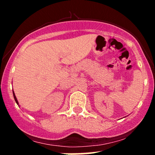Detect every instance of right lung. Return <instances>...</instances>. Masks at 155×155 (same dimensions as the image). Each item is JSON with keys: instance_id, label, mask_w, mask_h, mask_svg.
<instances>
[{"instance_id": "1", "label": "right lung", "mask_w": 155, "mask_h": 155, "mask_svg": "<svg viewBox=\"0 0 155 155\" xmlns=\"http://www.w3.org/2000/svg\"><path fill=\"white\" fill-rule=\"evenodd\" d=\"M13 95H14V97H15V101H16V103H17V104H18V101H17V97H16V96H15V92H13Z\"/></svg>"}]
</instances>
